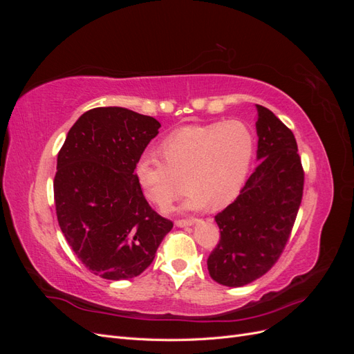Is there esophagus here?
Segmentation results:
<instances>
[{"instance_id": "obj_1", "label": "esophagus", "mask_w": 354, "mask_h": 354, "mask_svg": "<svg viewBox=\"0 0 354 354\" xmlns=\"http://www.w3.org/2000/svg\"><path fill=\"white\" fill-rule=\"evenodd\" d=\"M196 223V220L195 218H189V220H177L176 221V226H178V227H187V226H194V224Z\"/></svg>"}]
</instances>
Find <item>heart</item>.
Masks as SVG:
<instances>
[{"instance_id": "obj_1", "label": "heart", "mask_w": 354, "mask_h": 354, "mask_svg": "<svg viewBox=\"0 0 354 354\" xmlns=\"http://www.w3.org/2000/svg\"><path fill=\"white\" fill-rule=\"evenodd\" d=\"M159 152L164 160L143 153L134 165L137 185L149 202L167 207L183 178L189 189L185 209H217L241 194L255 153V134L238 120L189 125L167 136Z\"/></svg>"}]
</instances>
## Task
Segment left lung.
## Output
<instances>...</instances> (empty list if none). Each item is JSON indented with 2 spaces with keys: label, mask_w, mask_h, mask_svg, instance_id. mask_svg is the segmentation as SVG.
Segmentation results:
<instances>
[{
  "label": "left lung",
  "mask_w": 354,
  "mask_h": 354,
  "mask_svg": "<svg viewBox=\"0 0 354 354\" xmlns=\"http://www.w3.org/2000/svg\"><path fill=\"white\" fill-rule=\"evenodd\" d=\"M257 165L239 196L216 216L220 242L208 257V272L224 286L259 279L279 259L303 198L304 171L292 131L257 104Z\"/></svg>",
  "instance_id": "1"
}]
</instances>
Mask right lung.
I'll use <instances>...</instances> for the list:
<instances>
[{"mask_svg": "<svg viewBox=\"0 0 354 354\" xmlns=\"http://www.w3.org/2000/svg\"><path fill=\"white\" fill-rule=\"evenodd\" d=\"M160 124L125 108H95L72 125L57 155L59 226L75 255L103 279H131L155 259L173 223L145 199L134 165Z\"/></svg>", "mask_w": 354, "mask_h": 354, "instance_id": "right-lung-1", "label": "right lung"}]
</instances>
